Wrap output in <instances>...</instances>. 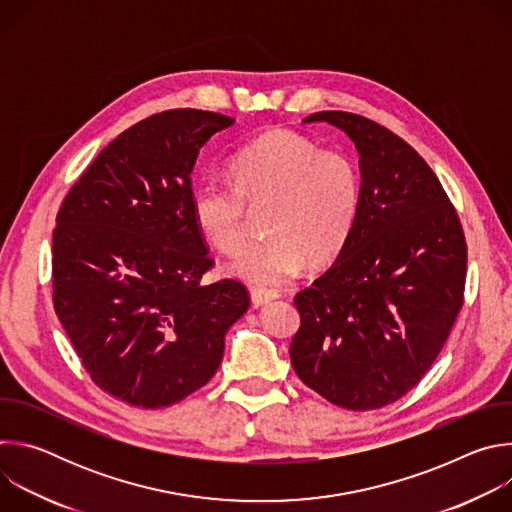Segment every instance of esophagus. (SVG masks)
<instances>
[{
    "mask_svg": "<svg viewBox=\"0 0 512 512\" xmlns=\"http://www.w3.org/2000/svg\"><path fill=\"white\" fill-rule=\"evenodd\" d=\"M277 298V291H271V289H251V302L253 306H265L269 304L271 300Z\"/></svg>",
    "mask_w": 512,
    "mask_h": 512,
    "instance_id": "obj_1",
    "label": "esophagus"
}]
</instances>
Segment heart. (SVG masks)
Wrapping results in <instances>:
<instances>
[{"label": "heart", "mask_w": 512, "mask_h": 512, "mask_svg": "<svg viewBox=\"0 0 512 512\" xmlns=\"http://www.w3.org/2000/svg\"><path fill=\"white\" fill-rule=\"evenodd\" d=\"M231 182L202 178L190 194L192 221L221 253L245 241L249 210L267 208V239L243 247L225 271L251 285L275 287L310 261L332 263L346 247L360 214V172L342 152L273 129L241 148L229 164Z\"/></svg>", "instance_id": "obj_1"}]
</instances>
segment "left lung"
Masks as SVG:
<instances>
[{
  "label": "left lung",
  "instance_id": "obj_1",
  "mask_svg": "<svg viewBox=\"0 0 512 512\" xmlns=\"http://www.w3.org/2000/svg\"><path fill=\"white\" fill-rule=\"evenodd\" d=\"M330 123L358 152L360 214L330 269L296 296L302 318L289 356L330 403L369 411L411 391L460 314L466 239L440 180L407 141L346 111Z\"/></svg>",
  "mask_w": 512,
  "mask_h": 512
}]
</instances>
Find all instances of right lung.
Listing matches in <instances>:
<instances>
[{
    "label": "right lung",
    "mask_w": 512,
    "mask_h": 512,
    "mask_svg": "<svg viewBox=\"0 0 512 512\" xmlns=\"http://www.w3.org/2000/svg\"><path fill=\"white\" fill-rule=\"evenodd\" d=\"M235 119L172 109L115 137L64 198L52 235L54 310L97 387L141 409L180 403L223 360L247 312L212 267L190 212L202 145Z\"/></svg>",
    "instance_id": "1"
}]
</instances>
